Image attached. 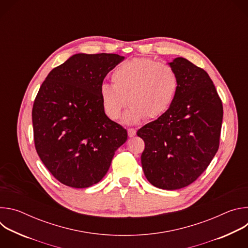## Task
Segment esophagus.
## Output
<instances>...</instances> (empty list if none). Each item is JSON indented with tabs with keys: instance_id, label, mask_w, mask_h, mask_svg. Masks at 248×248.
<instances>
[{
	"instance_id": "1",
	"label": "esophagus",
	"mask_w": 248,
	"mask_h": 248,
	"mask_svg": "<svg viewBox=\"0 0 248 248\" xmlns=\"http://www.w3.org/2000/svg\"><path fill=\"white\" fill-rule=\"evenodd\" d=\"M127 133L129 137H133L136 134V130L134 128H127Z\"/></svg>"
}]
</instances>
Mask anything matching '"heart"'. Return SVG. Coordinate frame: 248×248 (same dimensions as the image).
<instances>
[{"label":"heart","instance_id":"obj_1","mask_svg":"<svg viewBox=\"0 0 248 248\" xmlns=\"http://www.w3.org/2000/svg\"><path fill=\"white\" fill-rule=\"evenodd\" d=\"M112 83H102L99 95L105 113L118 120L130 103L123 122L128 124L164 115L172 105L180 80L174 69L147 58L133 59L118 65Z\"/></svg>","mask_w":248,"mask_h":248}]
</instances>
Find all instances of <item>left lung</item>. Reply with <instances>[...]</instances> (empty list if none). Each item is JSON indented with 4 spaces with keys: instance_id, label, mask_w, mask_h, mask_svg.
Returning a JSON list of instances; mask_svg holds the SVG:
<instances>
[{
    "instance_id": "8db88e82",
    "label": "left lung",
    "mask_w": 248,
    "mask_h": 248,
    "mask_svg": "<svg viewBox=\"0 0 248 248\" xmlns=\"http://www.w3.org/2000/svg\"><path fill=\"white\" fill-rule=\"evenodd\" d=\"M179 77L170 108L137 135L145 142L141 165L148 182L174 190L192 184L219 148L223 105L204 69L179 57L169 62Z\"/></svg>"
}]
</instances>
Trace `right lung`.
Segmentation results:
<instances>
[{"label":"right lung","mask_w":248,"mask_h":248,"mask_svg":"<svg viewBox=\"0 0 248 248\" xmlns=\"http://www.w3.org/2000/svg\"><path fill=\"white\" fill-rule=\"evenodd\" d=\"M124 60L117 54H76L53 68L34 101L35 148L64 186L85 188L107 173L126 130L105 114L100 85Z\"/></svg>","instance_id":"1"}]
</instances>
